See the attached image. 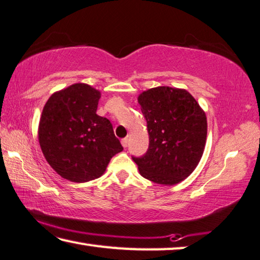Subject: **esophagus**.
I'll return each mask as SVG.
<instances>
[{
    "instance_id": "obj_1",
    "label": "esophagus",
    "mask_w": 260,
    "mask_h": 260,
    "mask_svg": "<svg viewBox=\"0 0 260 260\" xmlns=\"http://www.w3.org/2000/svg\"><path fill=\"white\" fill-rule=\"evenodd\" d=\"M121 145L124 146V148H127V146H128V139H127V138L122 139L121 140Z\"/></svg>"
}]
</instances>
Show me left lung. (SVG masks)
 Listing matches in <instances>:
<instances>
[{
	"label": "left lung",
	"mask_w": 260,
	"mask_h": 260,
	"mask_svg": "<svg viewBox=\"0 0 260 260\" xmlns=\"http://www.w3.org/2000/svg\"><path fill=\"white\" fill-rule=\"evenodd\" d=\"M146 120L149 149L132 157L140 174L149 181L174 185L194 171L204 153L207 117L185 89L159 86L139 95Z\"/></svg>",
	"instance_id": "8db88e82"
}]
</instances>
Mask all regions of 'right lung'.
Masks as SVG:
<instances>
[{"label": "right lung", "mask_w": 260, "mask_h": 260, "mask_svg": "<svg viewBox=\"0 0 260 260\" xmlns=\"http://www.w3.org/2000/svg\"><path fill=\"white\" fill-rule=\"evenodd\" d=\"M101 93L77 83L52 94L42 111L39 141L46 161L68 181L100 177L122 151L109 119L96 115Z\"/></svg>", "instance_id": "add662e5"}]
</instances>
